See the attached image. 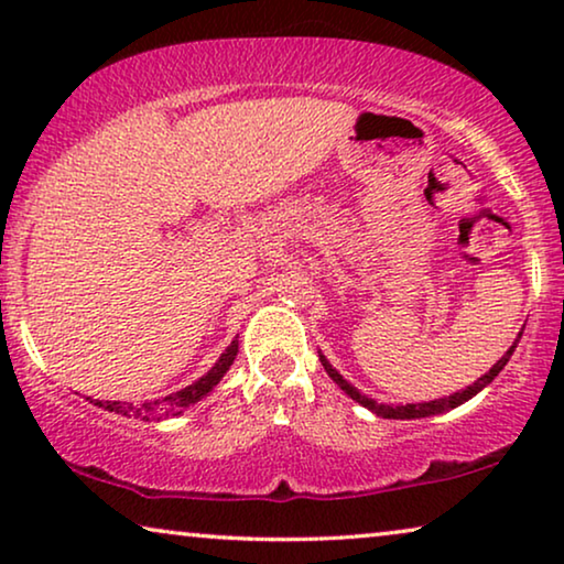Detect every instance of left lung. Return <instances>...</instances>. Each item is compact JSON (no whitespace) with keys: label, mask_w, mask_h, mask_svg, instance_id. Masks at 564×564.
Masks as SVG:
<instances>
[{"label":"left lung","mask_w":564,"mask_h":564,"mask_svg":"<svg viewBox=\"0 0 564 564\" xmlns=\"http://www.w3.org/2000/svg\"><path fill=\"white\" fill-rule=\"evenodd\" d=\"M521 334L523 330H519V336H516V341H513V346L511 349H508L503 357H500L496 365H492L488 372H485L482 377H477V380L473 382V384H467L465 390H459V392H454V395H449V398H436V400H429V403H405V405H388V403H377L375 398H369V395H365V392H359L357 388H354V384L349 382V380H344L341 377V372H336L334 369V365H330V361L323 357V354L318 351V357H321V365H323V369H326L328 372V377L330 380H334L338 388H341L346 395H349L351 400H357L359 405H365L367 411H372L375 415H382V419H400V421H413V419H429V415H438V413H446V411H452V408H457V405H462V403H467L469 398H475L477 392L480 390H485L488 388V384L496 380V377L500 375V369H503L506 365H508V359H511V354L516 351V346H519V338H521Z\"/></svg>","instance_id":"obj_1"}]
</instances>
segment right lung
I'll return each instance as SVG.
<instances>
[{
  "instance_id": "obj_1",
  "label": "right lung",
  "mask_w": 564,
  "mask_h": 564,
  "mask_svg": "<svg viewBox=\"0 0 564 564\" xmlns=\"http://www.w3.org/2000/svg\"><path fill=\"white\" fill-rule=\"evenodd\" d=\"M238 354V336L230 341V346L226 351L220 354V359L215 361L213 369L207 375L199 377L197 382L187 384V388L172 392V395L161 398V400H151V403H143V405H133V403H120V400H95V405L105 408V411L110 413H118V415H135V419L141 421H161V419H172V415H180L187 411L189 405H195L203 400L207 392H210L215 384L223 380V375L228 372L230 365H234Z\"/></svg>"
}]
</instances>
